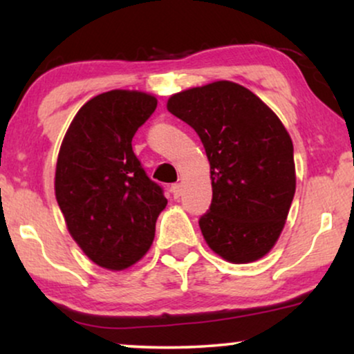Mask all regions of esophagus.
<instances>
[{
  "mask_svg": "<svg viewBox=\"0 0 354 354\" xmlns=\"http://www.w3.org/2000/svg\"><path fill=\"white\" fill-rule=\"evenodd\" d=\"M171 193H172V196L176 198V200H178V198H180V195H182V185H180V183H174V185H171Z\"/></svg>",
  "mask_w": 354,
  "mask_h": 354,
  "instance_id": "34e87169",
  "label": "esophagus"
}]
</instances>
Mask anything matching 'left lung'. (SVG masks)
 <instances>
[{
    "mask_svg": "<svg viewBox=\"0 0 354 354\" xmlns=\"http://www.w3.org/2000/svg\"><path fill=\"white\" fill-rule=\"evenodd\" d=\"M167 109L195 129L209 159L212 201L200 217L206 243L235 264L263 258L297 187L287 129L253 91L227 80L172 95Z\"/></svg>",
    "mask_w": 354,
    "mask_h": 354,
    "instance_id": "obj_1",
    "label": "left lung"
}]
</instances>
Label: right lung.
Masks as SVG:
<instances>
[{"mask_svg":"<svg viewBox=\"0 0 354 354\" xmlns=\"http://www.w3.org/2000/svg\"><path fill=\"white\" fill-rule=\"evenodd\" d=\"M156 106L143 91H106L82 106L62 140L57 205L72 239L104 269H127L147 254L167 205L132 149L135 132Z\"/></svg>","mask_w":354,"mask_h":354,"instance_id":"right-lung-1","label":"right lung"}]
</instances>
